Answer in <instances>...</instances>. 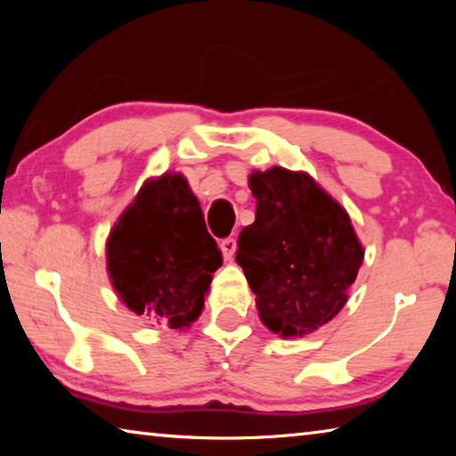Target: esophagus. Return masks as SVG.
I'll return each mask as SVG.
<instances>
[{"mask_svg":"<svg viewBox=\"0 0 456 456\" xmlns=\"http://www.w3.org/2000/svg\"><path fill=\"white\" fill-rule=\"evenodd\" d=\"M235 249H237V241L233 237H227V239H223L221 241V251H223V257H225L227 261H231L233 259V256H235Z\"/></svg>","mask_w":456,"mask_h":456,"instance_id":"esophagus-1","label":"esophagus"}]
</instances>
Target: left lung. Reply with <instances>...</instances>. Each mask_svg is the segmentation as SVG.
Masks as SVG:
<instances>
[{
	"mask_svg": "<svg viewBox=\"0 0 456 456\" xmlns=\"http://www.w3.org/2000/svg\"><path fill=\"white\" fill-rule=\"evenodd\" d=\"M256 221L239 233L241 265L264 326L304 338L348 302L364 245L348 211L304 171L272 167L249 175Z\"/></svg>",
	"mask_w": 456,
	"mask_h": 456,
	"instance_id": "left-lung-1",
	"label": "left lung"
}]
</instances>
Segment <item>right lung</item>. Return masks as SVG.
<instances>
[{
    "instance_id": "1",
    "label": "right lung",
    "mask_w": 456,
    "mask_h": 456,
    "mask_svg": "<svg viewBox=\"0 0 456 456\" xmlns=\"http://www.w3.org/2000/svg\"><path fill=\"white\" fill-rule=\"evenodd\" d=\"M221 264L181 173L146 179L106 239V272L120 302L173 330H187L199 318Z\"/></svg>"
}]
</instances>
